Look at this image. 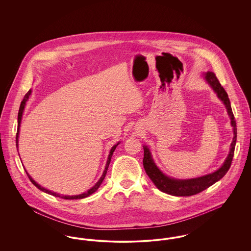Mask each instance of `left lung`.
Returning a JSON list of instances; mask_svg holds the SVG:
<instances>
[{
	"mask_svg": "<svg viewBox=\"0 0 251 251\" xmlns=\"http://www.w3.org/2000/svg\"><path fill=\"white\" fill-rule=\"evenodd\" d=\"M205 79L213 87L218 98L226 105L228 116L230 117V120H231V125L233 127L234 137L232 139L229 153L227 155L224 165L214 173L208 174L202 177H199L196 179H171L167 177L159 170L158 167H156L151 155L150 150L147 147H144L143 166L148 176L153 181V183L155 184L156 187L159 190L172 196L189 197L207 189L208 187H210L211 185H213L216 181H218L219 179H222L225 176L232 162L236 138H237V128H236V121L234 120V116L230 107L229 99L227 97L226 90L223 88V86L219 83L217 77L215 76V72H208L205 73Z\"/></svg>",
	"mask_w": 251,
	"mask_h": 251,
	"instance_id": "left-lung-1",
	"label": "left lung"
}]
</instances>
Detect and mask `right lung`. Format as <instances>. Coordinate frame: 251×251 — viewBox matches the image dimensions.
Listing matches in <instances>:
<instances>
[{"label": "right lung", "instance_id": "1", "mask_svg": "<svg viewBox=\"0 0 251 251\" xmlns=\"http://www.w3.org/2000/svg\"><path fill=\"white\" fill-rule=\"evenodd\" d=\"M31 95V90H29L25 96H24V100H23V101H22V103H21V106H20V110H19V115H18V130H17V134H16V145H17V148H18V138H19V132H20V125H21V121H22V117H23V113H24V107H25V104H26V101L28 100V99H29V96ZM119 145V143L117 144V145H115L112 149H111V151H110V154L108 156V160L107 163H106V166H105V169H104V171H103V173H102V176L100 177V179H99V181L96 183L95 185L91 188V189H89L88 191L86 192V193H84V194H81V195H77V196H60L59 194H56V193H53V192L49 191L47 189H45V188H43V187H41L39 184H37L36 181L34 180V179H32L31 177H30V175L26 172V174H27V176H28V178L30 179V180L32 181V183L34 184V185H36V187L38 188V189H40L41 191L45 192V193H48L50 195H51V196H54V197H59L61 199H64V200H79V199H84V198H86V197H88V196H90V195H92L94 192L97 191V189L100 187V185L101 184V182H102V180L104 179L105 178V175H106V173H107V169L108 167H109V164H110V162H111V158H112V155H113V152L115 151V150H116V148H117V146Z\"/></svg>", "mask_w": 251, "mask_h": 251}]
</instances>
